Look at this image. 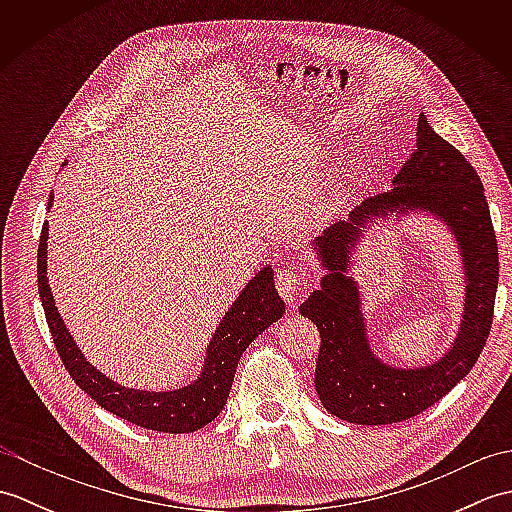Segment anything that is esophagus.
Listing matches in <instances>:
<instances>
[{"label": "esophagus", "instance_id": "1", "mask_svg": "<svg viewBox=\"0 0 512 512\" xmlns=\"http://www.w3.org/2000/svg\"><path fill=\"white\" fill-rule=\"evenodd\" d=\"M275 286L279 290V295L288 303H292L299 295V290L310 286V277L297 268H279L275 277Z\"/></svg>", "mask_w": 512, "mask_h": 512}]
</instances>
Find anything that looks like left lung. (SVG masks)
Here are the masks:
<instances>
[{"instance_id":"8db88e82","label":"left lung","mask_w":512,"mask_h":512,"mask_svg":"<svg viewBox=\"0 0 512 512\" xmlns=\"http://www.w3.org/2000/svg\"><path fill=\"white\" fill-rule=\"evenodd\" d=\"M416 151L396 173V187L367 198L314 239L328 275L299 312L319 328L314 387L332 416L354 424H391L418 416L471 372L491 334L499 279L497 237L482 180L458 149L420 114ZM429 210L461 244L467 290L459 339L440 362L416 370L391 368L373 356L364 334L360 293L344 273L360 226L387 212Z\"/></svg>"}]
</instances>
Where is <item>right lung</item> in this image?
<instances>
[{"label": "right lung", "mask_w": 512, "mask_h": 512, "mask_svg": "<svg viewBox=\"0 0 512 512\" xmlns=\"http://www.w3.org/2000/svg\"><path fill=\"white\" fill-rule=\"evenodd\" d=\"M50 206L52 195L48 200V209ZM46 242L48 222H43L37 250L39 297L61 361L74 383L92 400H96V405L136 424V427L162 433H191L206 427L211 420L220 416V411L226 405L239 356L268 325H273L286 312L284 301L275 290L273 268L266 266L248 281L233 306L224 314L222 323L217 325L213 339L206 347V361L198 380L173 391H143L123 387L85 361L79 347L74 345L70 332L65 330L46 277Z\"/></svg>", "instance_id": "obj_1"}]
</instances>
